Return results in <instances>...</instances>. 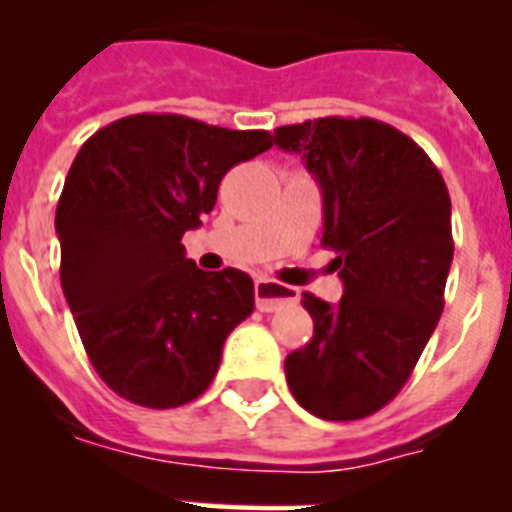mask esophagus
I'll list each match as a JSON object with an SVG mask.
<instances>
[{"label":"esophagus","mask_w":512,"mask_h":512,"mask_svg":"<svg viewBox=\"0 0 512 512\" xmlns=\"http://www.w3.org/2000/svg\"><path fill=\"white\" fill-rule=\"evenodd\" d=\"M253 295H256V307L261 312H274L284 305H295L300 300V292L287 284L269 282V279H256L253 284Z\"/></svg>","instance_id":"obj_1"}]
</instances>
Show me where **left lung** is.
Listing matches in <instances>:
<instances>
[{
    "label": "left lung",
    "mask_w": 512,
    "mask_h": 512,
    "mask_svg": "<svg viewBox=\"0 0 512 512\" xmlns=\"http://www.w3.org/2000/svg\"><path fill=\"white\" fill-rule=\"evenodd\" d=\"M323 189V246L343 297L302 292L312 338L284 361L307 413L359 420L408 382L443 312L454 259L451 197L423 148L372 117H318L274 130Z\"/></svg>",
    "instance_id": "1"
}]
</instances>
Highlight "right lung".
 Returning a JSON list of instances; mask_svg holds the SVG:
<instances>
[{
	"mask_svg": "<svg viewBox=\"0 0 512 512\" xmlns=\"http://www.w3.org/2000/svg\"><path fill=\"white\" fill-rule=\"evenodd\" d=\"M266 130L130 115L97 130L56 207L61 287L102 382L143 408H179L215 379L230 330L253 312L246 271H202L182 235L223 176L269 151Z\"/></svg>",
	"mask_w": 512,
	"mask_h": 512,
	"instance_id": "add662e5",
	"label": "right lung"
}]
</instances>
